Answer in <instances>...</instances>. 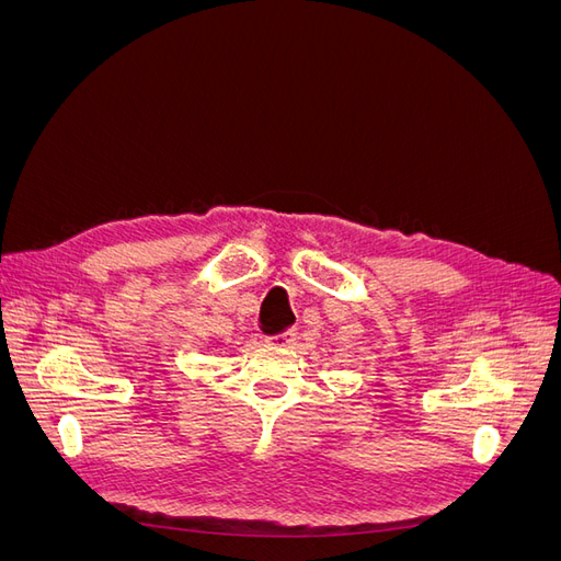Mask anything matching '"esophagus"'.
I'll return each mask as SVG.
<instances>
[{"label": "esophagus", "mask_w": 561, "mask_h": 561, "mask_svg": "<svg viewBox=\"0 0 561 561\" xmlns=\"http://www.w3.org/2000/svg\"><path fill=\"white\" fill-rule=\"evenodd\" d=\"M293 342H295V332H293V330L266 336V344H268V346H276V348H287Z\"/></svg>", "instance_id": "obj_1"}]
</instances>
